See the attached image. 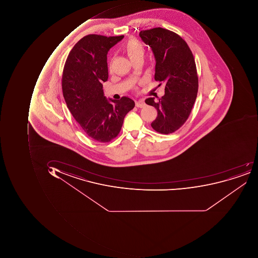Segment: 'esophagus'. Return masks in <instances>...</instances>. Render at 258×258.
I'll list each match as a JSON object with an SVG mask.
<instances>
[{
    "label": "esophagus",
    "mask_w": 258,
    "mask_h": 258,
    "mask_svg": "<svg viewBox=\"0 0 258 258\" xmlns=\"http://www.w3.org/2000/svg\"><path fill=\"white\" fill-rule=\"evenodd\" d=\"M136 106L138 107V108H143L145 106V102L141 99L136 101Z\"/></svg>",
    "instance_id": "obj_1"
}]
</instances>
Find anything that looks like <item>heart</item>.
<instances>
[{"label":"heart","mask_w":258,"mask_h":258,"mask_svg":"<svg viewBox=\"0 0 258 258\" xmlns=\"http://www.w3.org/2000/svg\"><path fill=\"white\" fill-rule=\"evenodd\" d=\"M124 50L131 60L138 57H143L145 52V49L143 45L137 39L128 40L124 46Z\"/></svg>","instance_id":"obj_1"}]
</instances>
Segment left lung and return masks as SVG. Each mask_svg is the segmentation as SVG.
Instances as JSON below:
<instances>
[{"instance_id": "left-lung-1", "label": "left lung", "mask_w": 258, "mask_h": 258, "mask_svg": "<svg viewBox=\"0 0 258 258\" xmlns=\"http://www.w3.org/2000/svg\"><path fill=\"white\" fill-rule=\"evenodd\" d=\"M140 36L154 54L155 81L165 84L161 98L146 99L147 105L157 110L151 126L157 133L170 134L187 121L197 97L199 78L194 56L187 42L172 31L153 28L141 31Z\"/></svg>"}]
</instances>
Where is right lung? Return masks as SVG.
<instances>
[{"label": "right lung", "mask_w": 258, "mask_h": 258, "mask_svg": "<svg viewBox=\"0 0 258 258\" xmlns=\"http://www.w3.org/2000/svg\"><path fill=\"white\" fill-rule=\"evenodd\" d=\"M123 37L84 36L71 49L62 71L67 106L86 135L100 143L118 135L125 115L135 106L128 97L107 99L103 91V82L108 78L107 54Z\"/></svg>", "instance_id": "1"}]
</instances>
